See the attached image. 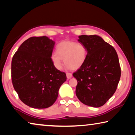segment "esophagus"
I'll use <instances>...</instances> for the list:
<instances>
[{"label": "esophagus", "mask_w": 135, "mask_h": 135, "mask_svg": "<svg viewBox=\"0 0 135 135\" xmlns=\"http://www.w3.org/2000/svg\"><path fill=\"white\" fill-rule=\"evenodd\" d=\"M66 74H67V78L68 79H70V78H71L72 77V74L71 73H66Z\"/></svg>", "instance_id": "1"}]
</instances>
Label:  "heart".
<instances>
[{
    "label": "heart",
    "mask_w": 135,
    "mask_h": 135,
    "mask_svg": "<svg viewBox=\"0 0 135 135\" xmlns=\"http://www.w3.org/2000/svg\"><path fill=\"white\" fill-rule=\"evenodd\" d=\"M55 52L51 56V59L58 70L62 68V60L68 68L75 70L83 67L87 58L86 46L75 41H62L56 46Z\"/></svg>",
    "instance_id": "1"
}]
</instances>
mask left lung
<instances>
[{"label":"left lung","mask_w":135,"mask_h":135,"mask_svg":"<svg viewBox=\"0 0 135 135\" xmlns=\"http://www.w3.org/2000/svg\"><path fill=\"white\" fill-rule=\"evenodd\" d=\"M78 41L86 46L87 58L83 67L73 74L78 82L76 95L83 104L99 107L117 89L121 75L118 56L100 36L81 35Z\"/></svg>","instance_id":"1"}]
</instances>
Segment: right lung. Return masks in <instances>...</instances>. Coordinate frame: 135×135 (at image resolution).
Returning <instances> with one entry per match:
<instances>
[{
	"label": "right lung",
	"mask_w": 135,
	"mask_h": 135,
	"mask_svg": "<svg viewBox=\"0 0 135 135\" xmlns=\"http://www.w3.org/2000/svg\"><path fill=\"white\" fill-rule=\"evenodd\" d=\"M54 44L46 36H33L21 44L12 58L14 89L21 101L32 108L52 106L67 80L65 73L55 67L51 58Z\"/></svg>",
	"instance_id": "right-lung-1"
}]
</instances>
